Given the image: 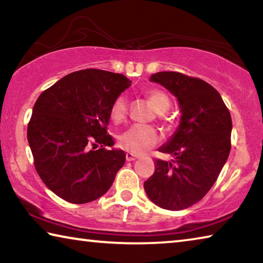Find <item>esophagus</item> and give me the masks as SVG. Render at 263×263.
I'll use <instances>...</instances> for the list:
<instances>
[{
	"mask_svg": "<svg viewBox=\"0 0 263 263\" xmlns=\"http://www.w3.org/2000/svg\"><path fill=\"white\" fill-rule=\"evenodd\" d=\"M126 161H135V160L138 158V155H136V154H133V153H126Z\"/></svg>",
	"mask_w": 263,
	"mask_h": 263,
	"instance_id": "obj_1",
	"label": "esophagus"
}]
</instances>
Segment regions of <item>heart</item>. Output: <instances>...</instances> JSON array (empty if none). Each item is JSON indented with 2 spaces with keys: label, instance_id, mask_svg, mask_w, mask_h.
Wrapping results in <instances>:
<instances>
[{
  "label": "heart",
  "instance_id": "b5f03b06",
  "mask_svg": "<svg viewBox=\"0 0 263 263\" xmlns=\"http://www.w3.org/2000/svg\"><path fill=\"white\" fill-rule=\"evenodd\" d=\"M148 101L157 112L160 114V118L163 117V112L171 106V100L166 92L159 89H152L146 92ZM127 115V100L125 96L116 97L110 108V117L115 123H121ZM160 140L157 128L149 125H140L136 124L122 132L118 137V144L122 148L128 152L140 154L152 148Z\"/></svg>",
  "mask_w": 263,
  "mask_h": 263
}]
</instances>
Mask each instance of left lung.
<instances>
[{"instance_id": "1", "label": "left lung", "mask_w": 263, "mask_h": 263, "mask_svg": "<svg viewBox=\"0 0 263 263\" xmlns=\"http://www.w3.org/2000/svg\"><path fill=\"white\" fill-rule=\"evenodd\" d=\"M149 81L176 97L181 119L174 135L159 148L174 160H155L154 174L144 188L158 206L183 210L208 194L228 161L232 119L219 92L201 79L159 72Z\"/></svg>"}]
</instances>
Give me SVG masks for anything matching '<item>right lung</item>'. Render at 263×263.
I'll return each instance as SVG.
<instances>
[{
  "mask_svg": "<svg viewBox=\"0 0 263 263\" xmlns=\"http://www.w3.org/2000/svg\"><path fill=\"white\" fill-rule=\"evenodd\" d=\"M130 86L123 74L83 69L60 79L35 101L28 141L38 175L60 198L89 203L112 185L125 153L104 148L115 144L106 127L111 104Z\"/></svg>",
  "mask_w": 263,
  "mask_h": 263,
  "instance_id": "right-lung-1",
  "label": "right lung"
}]
</instances>
